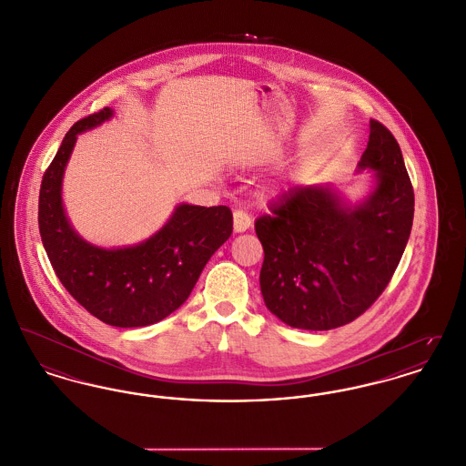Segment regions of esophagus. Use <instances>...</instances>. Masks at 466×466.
<instances>
[{"label": "esophagus", "instance_id": "obj_1", "mask_svg": "<svg viewBox=\"0 0 466 466\" xmlns=\"http://www.w3.org/2000/svg\"><path fill=\"white\" fill-rule=\"evenodd\" d=\"M251 228V217L249 213L244 210H235L233 212V229L235 233H244Z\"/></svg>", "mask_w": 466, "mask_h": 466}]
</instances>
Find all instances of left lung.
<instances>
[{
	"label": "left lung",
	"instance_id": "8db88e82",
	"mask_svg": "<svg viewBox=\"0 0 466 466\" xmlns=\"http://www.w3.org/2000/svg\"><path fill=\"white\" fill-rule=\"evenodd\" d=\"M374 188L350 205L331 185L296 187L254 222L263 246L265 306L297 329L328 331L365 313L406 249L415 194L395 137L378 121L358 170Z\"/></svg>",
	"mask_w": 466,
	"mask_h": 466
}]
</instances>
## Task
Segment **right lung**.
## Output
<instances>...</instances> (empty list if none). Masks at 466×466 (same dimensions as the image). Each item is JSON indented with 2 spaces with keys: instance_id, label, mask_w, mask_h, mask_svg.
<instances>
[{
  "instance_id": "add662e5",
  "label": "right lung",
  "mask_w": 466,
  "mask_h": 466,
  "mask_svg": "<svg viewBox=\"0 0 466 466\" xmlns=\"http://www.w3.org/2000/svg\"><path fill=\"white\" fill-rule=\"evenodd\" d=\"M114 116L103 108L71 127L39 194V231L55 274L66 290L101 322L144 328L169 317L190 296L212 254L231 237L228 207L181 203L149 238L127 248L105 249L84 240L62 203V179L76 138Z\"/></svg>"
}]
</instances>
